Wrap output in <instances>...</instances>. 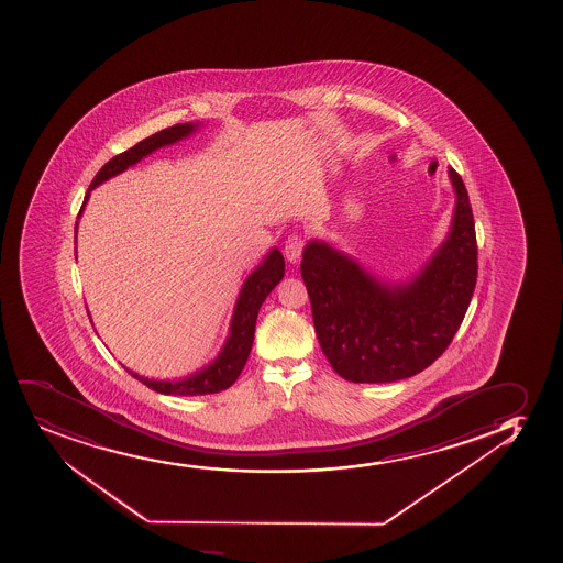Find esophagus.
I'll use <instances>...</instances> for the list:
<instances>
[{"mask_svg": "<svg viewBox=\"0 0 563 563\" xmlns=\"http://www.w3.org/2000/svg\"><path fill=\"white\" fill-rule=\"evenodd\" d=\"M303 246L305 241L301 235H291V238H288V241H286L285 245L286 260H288L290 264H296V262H299V258H301V253H303Z\"/></svg>", "mask_w": 563, "mask_h": 563, "instance_id": "esophagus-1", "label": "esophagus"}]
</instances>
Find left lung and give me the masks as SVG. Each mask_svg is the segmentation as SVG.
Masks as SVG:
<instances>
[{
	"label": "left lung",
	"instance_id": "1",
	"mask_svg": "<svg viewBox=\"0 0 563 563\" xmlns=\"http://www.w3.org/2000/svg\"><path fill=\"white\" fill-rule=\"evenodd\" d=\"M455 208L445 240L406 280L379 277L325 240L303 249L318 342L331 367L354 384L410 378L445 352L477 280V243L467 190L453 168Z\"/></svg>",
	"mask_w": 563,
	"mask_h": 563
}]
</instances>
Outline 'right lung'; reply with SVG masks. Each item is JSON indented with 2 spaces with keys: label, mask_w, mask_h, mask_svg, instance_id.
<instances>
[{
  "label": "right lung",
  "mask_w": 563,
  "mask_h": 563,
  "mask_svg": "<svg viewBox=\"0 0 563 563\" xmlns=\"http://www.w3.org/2000/svg\"><path fill=\"white\" fill-rule=\"evenodd\" d=\"M200 126H202V123H179V125L168 126L165 131H158V133L152 134L150 139L142 140L131 150L110 158L107 165L97 172V176L89 185L88 195L84 198L82 209L78 213V221L82 217L91 190L108 181L110 177H115L121 172H125L126 168L136 165L142 158L152 155L161 147L172 146L179 140L189 139L190 134H195ZM78 221L75 224V245ZM283 277H285V258H283V253L278 251L277 246H273L258 266L254 267L251 275L243 280V286H241L238 299H235L227 341L222 344L221 352L217 354L216 360L208 363L200 371L187 374L184 378L155 379L140 376L139 373L126 368L125 365L123 367H125L126 373L142 382L144 386L150 387L153 391L163 393V395L196 397V395L224 391L234 384L241 371L245 367L251 347H253L254 328H256L260 307L266 301V297L272 294L273 288L283 280ZM88 317L91 320L89 312Z\"/></svg>",
  "instance_id": "right-lung-1"
}]
</instances>
